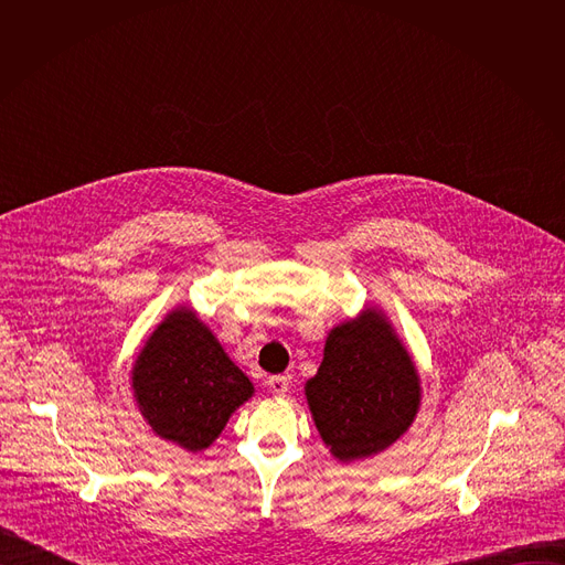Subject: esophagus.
Instances as JSON below:
<instances>
[{
    "instance_id": "1",
    "label": "esophagus",
    "mask_w": 565,
    "mask_h": 565,
    "mask_svg": "<svg viewBox=\"0 0 565 565\" xmlns=\"http://www.w3.org/2000/svg\"><path fill=\"white\" fill-rule=\"evenodd\" d=\"M288 384H290V375H273L266 380L268 391L277 397H284L288 393Z\"/></svg>"
}]
</instances>
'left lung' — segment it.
Here are the masks:
<instances>
[{
  "label": "left lung",
  "instance_id": "left-lung-1",
  "mask_svg": "<svg viewBox=\"0 0 565 565\" xmlns=\"http://www.w3.org/2000/svg\"><path fill=\"white\" fill-rule=\"evenodd\" d=\"M312 423L340 462L371 458L414 425L418 366L377 306L329 331L315 377L303 386Z\"/></svg>",
  "mask_w": 565,
  "mask_h": 565
}]
</instances>
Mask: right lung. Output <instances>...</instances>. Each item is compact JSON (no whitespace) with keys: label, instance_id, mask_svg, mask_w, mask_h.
<instances>
[{"label":"right lung","instance_id":"add662e5","mask_svg":"<svg viewBox=\"0 0 565 565\" xmlns=\"http://www.w3.org/2000/svg\"><path fill=\"white\" fill-rule=\"evenodd\" d=\"M131 391L151 431L192 454L207 449L230 416L255 395L250 377L185 303L168 312L142 344Z\"/></svg>","mask_w":565,"mask_h":565}]
</instances>
